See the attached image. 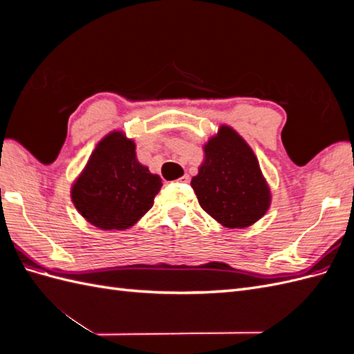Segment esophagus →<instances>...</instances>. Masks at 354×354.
Wrapping results in <instances>:
<instances>
[{
	"label": "esophagus",
	"mask_w": 354,
	"mask_h": 354,
	"mask_svg": "<svg viewBox=\"0 0 354 354\" xmlns=\"http://www.w3.org/2000/svg\"><path fill=\"white\" fill-rule=\"evenodd\" d=\"M177 181H178V183H181V185H187L189 181H190V177L186 174V176H183V177H180Z\"/></svg>",
	"instance_id": "obj_1"
}]
</instances>
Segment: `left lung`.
I'll return each instance as SVG.
<instances>
[{
    "label": "left lung",
    "instance_id": "1",
    "mask_svg": "<svg viewBox=\"0 0 354 354\" xmlns=\"http://www.w3.org/2000/svg\"><path fill=\"white\" fill-rule=\"evenodd\" d=\"M190 185L202 209L230 229L251 226L270 205L254 152L229 127L205 146V160Z\"/></svg>",
    "mask_w": 354,
    "mask_h": 354
}]
</instances>
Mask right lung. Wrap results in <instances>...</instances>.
Returning <instances> with one entry per match:
<instances>
[{
    "mask_svg": "<svg viewBox=\"0 0 354 354\" xmlns=\"http://www.w3.org/2000/svg\"><path fill=\"white\" fill-rule=\"evenodd\" d=\"M162 186L136 158L133 140L121 133L106 136L72 187L81 216L103 230H124L152 208Z\"/></svg>",
    "mask_w": 354,
    "mask_h": 354,
    "instance_id": "obj_1",
    "label": "right lung"
}]
</instances>
